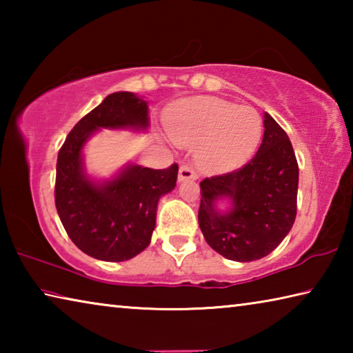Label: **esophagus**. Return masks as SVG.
Masks as SVG:
<instances>
[{"label":"esophagus","instance_id":"34e87169","mask_svg":"<svg viewBox=\"0 0 353 353\" xmlns=\"http://www.w3.org/2000/svg\"><path fill=\"white\" fill-rule=\"evenodd\" d=\"M198 174L190 168V166H181L179 168V182H187V181H196Z\"/></svg>","mask_w":353,"mask_h":353}]
</instances>
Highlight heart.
<instances>
[{"instance_id": "b5f03b06", "label": "heart", "mask_w": 353, "mask_h": 353, "mask_svg": "<svg viewBox=\"0 0 353 353\" xmlns=\"http://www.w3.org/2000/svg\"><path fill=\"white\" fill-rule=\"evenodd\" d=\"M165 128L179 146H193L202 170H235L254 154L263 135V119L254 107L214 97H193L172 104Z\"/></svg>"}]
</instances>
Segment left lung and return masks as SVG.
<instances>
[{
    "label": "left lung",
    "instance_id": "1",
    "mask_svg": "<svg viewBox=\"0 0 353 353\" xmlns=\"http://www.w3.org/2000/svg\"><path fill=\"white\" fill-rule=\"evenodd\" d=\"M260 148L240 170L201 182L199 227L225 259L246 263L271 254L296 219L299 166L292 145L270 113Z\"/></svg>",
    "mask_w": 353,
    "mask_h": 353
}]
</instances>
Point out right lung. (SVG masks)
Returning a JSON list of instances; mask_svg holds the SVG:
<instances>
[{
    "mask_svg": "<svg viewBox=\"0 0 353 353\" xmlns=\"http://www.w3.org/2000/svg\"><path fill=\"white\" fill-rule=\"evenodd\" d=\"M145 97L115 92L87 113L68 134L57 155L56 208L83 254L103 261H126L151 243L159 201L176 187L179 166L166 170L126 163L110 177L88 174L83 149L99 130L146 134Z\"/></svg>",
    "mask_w": 353,
    "mask_h": 353,
    "instance_id": "1",
    "label": "right lung"
}]
</instances>
